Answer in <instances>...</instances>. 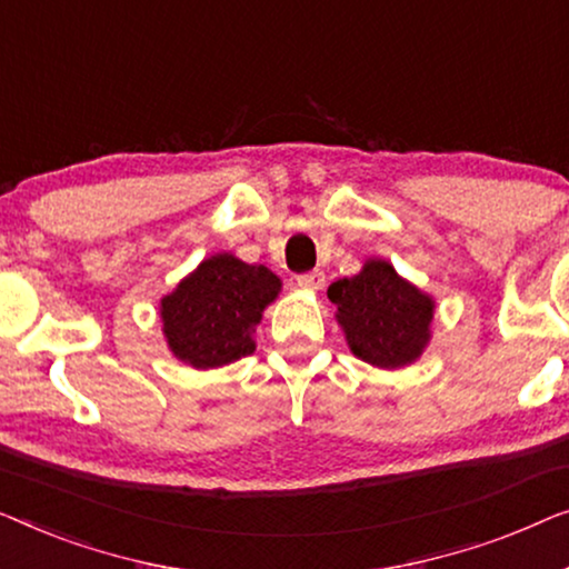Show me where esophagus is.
<instances>
[{
    "label": "esophagus",
    "mask_w": 569,
    "mask_h": 569,
    "mask_svg": "<svg viewBox=\"0 0 569 569\" xmlns=\"http://www.w3.org/2000/svg\"><path fill=\"white\" fill-rule=\"evenodd\" d=\"M296 283L301 288H307V291H322L325 288V273L322 270H311V273H303L296 278Z\"/></svg>",
    "instance_id": "1"
}]
</instances>
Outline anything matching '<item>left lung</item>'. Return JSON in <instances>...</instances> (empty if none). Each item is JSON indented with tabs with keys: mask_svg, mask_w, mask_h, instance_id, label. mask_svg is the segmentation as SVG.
Wrapping results in <instances>:
<instances>
[{
	"mask_svg": "<svg viewBox=\"0 0 569 569\" xmlns=\"http://www.w3.org/2000/svg\"><path fill=\"white\" fill-rule=\"evenodd\" d=\"M327 296L350 353L376 368H405L426 353L436 299L407 281L389 260L368 258L356 276L340 278Z\"/></svg>",
	"mask_w": 569,
	"mask_h": 569,
	"instance_id": "8db88e82",
	"label": "left lung"
}]
</instances>
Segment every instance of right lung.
Returning <instances> with one entry per match:
<instances>
[{
    "label": "right lung",
    "mask_w": 569,
    "mask_h": 569,
    "mask_svg": "<svg viewBox=\"0 0 569 569\" xmlns=\"http://www.w3.org/2000/svg\"><path fill=\"white\" fill-rule=\"evenodd\" d=\"M283 281L266 266L234 252H216L159 299V319L170 353L208 371L254 353L262 311L278 299Z\"/></svg>",
    "instance_id": "add662e5"
}]
</instances>
